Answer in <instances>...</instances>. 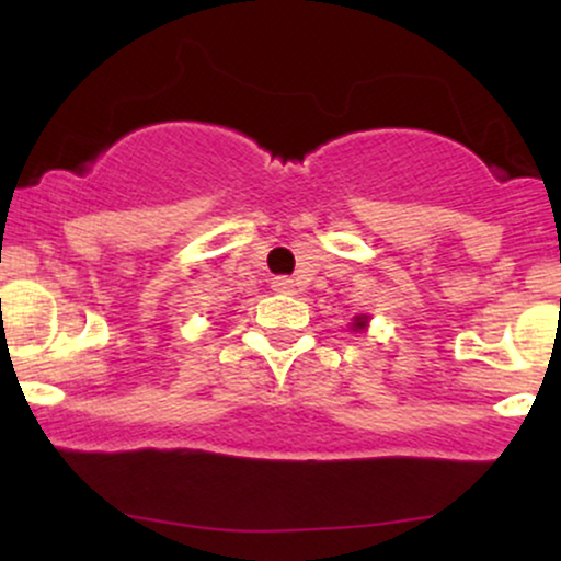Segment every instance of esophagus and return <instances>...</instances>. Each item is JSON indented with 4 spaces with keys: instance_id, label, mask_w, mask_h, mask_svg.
<instances>
[{
    "instance_id": "1",
    "label": "esophagus",
    "mask_w": 561,
    "mask_h": 561,
    "mask_svg": "<svg viewBox=\"0 0 561 561\" xmlns=\"http://www.w3.org/2000/svg\"><path fill=\"white\" fill-rule=\"evenodd\" d=\"M272 287H274V293H279V295H293L295 293V282L289 279V276H276V279L272 282Z\"/></svg>"
}]
</instances>
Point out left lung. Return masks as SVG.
<instances>
[{
  "instance_id": "left-lung-1",
  "label": "left lung",
  "mask_w": 561,
  "mask_h": 561,
  "mask_svg": "<svg viewBox=\"0 0 561 561\" xmlns=\"http://www.w3.org/2000/svg\"><path fill=\"white\" fill-rule=\"evenodd\" d=\"M369 319L371 317H366V313H358V317L351 319L347 330H351V332H366V330H369Z\"/></svg>"
}]
</instances>
